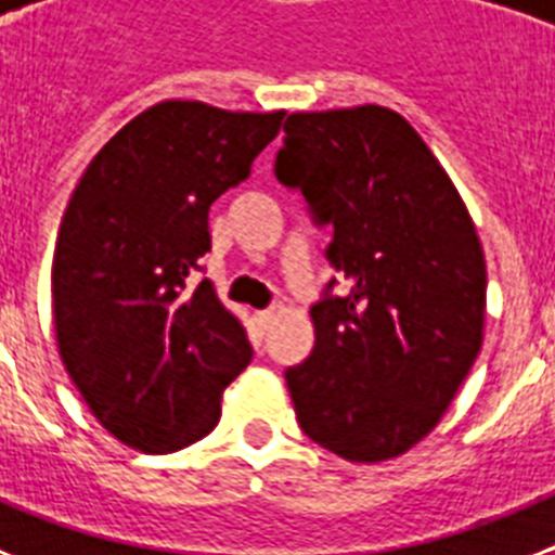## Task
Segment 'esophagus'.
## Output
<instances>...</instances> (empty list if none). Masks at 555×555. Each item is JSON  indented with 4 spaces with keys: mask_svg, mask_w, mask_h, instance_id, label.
Instances as JSON below:
<instances>
[{
    "mask_svg": "<svg viewBox=\"0 0 555 555\" xmlns=\"http://www.w3.org/2000/svg\"><path fill=\"white\" fill-rule=\"evenodd\" d=\"M273 317H276V311H273V308H270V311H259V313H256V322H259V328L268 331L270 322H273Z\"/></svg>",
    "mask_w": 555,
    "mask_h": 555,
    "instance_id": "1",
    "label": "esophagus"
}]
</instances>
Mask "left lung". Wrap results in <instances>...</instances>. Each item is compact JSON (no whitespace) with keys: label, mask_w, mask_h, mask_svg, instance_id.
Returning <instances> with one entry per match:
<instances>
[{"label":"left lung","mask_w":555,"mask_h":555,"mask_svg":"<svg viewBox=\"0 0 555 555\" xmlns=\"http://www.w3.org/2000/svg\"><path fill=\"white\" fill-rule=\"evenodd\" d=\"M276 178L334 227L328 259L351 282L313 305L311 357L285 371L299 426L354 464L403 455L481 351L487 264L473 216L412 124L374 103L294 112Z\"/></svg>","instance_id":"obj_1"}]
</instances>
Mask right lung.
Here are the masks:
<instances>
[{"instance_id": "add662e5", "label": "right lung", "mask_w": 555, "mask_h": 555, "mask_svg": "<svg viewBox=\"0 0 555 555\" xmlns=\"http://www.w3.org/2000/svg\"><path fill=\"white\" fill-rule=\"evenodd\" d=\"M285 112L164 100L74 186L51 261L56 348L100 426L150 455L207 438L247 363V331L209 279V204L250 176Z\"/></svg>"}]
</instances>
